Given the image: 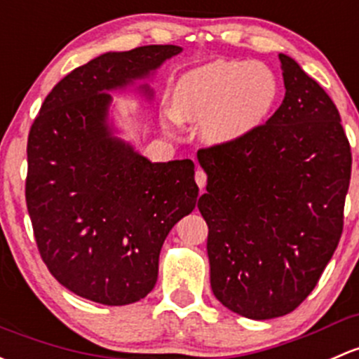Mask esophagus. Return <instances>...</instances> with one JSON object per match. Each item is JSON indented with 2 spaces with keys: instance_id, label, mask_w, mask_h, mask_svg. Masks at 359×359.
Masks as SVG:
<instances>
[{
  "instance_id": "esophagus-1",
  "label": "esophagus",
  "mask_w": 359,
  "mask_h": 359,
  "mask_svg": "<svg viewBox=\"0 0 359 359\" xmlns=\"http://www.w3.org/2000/svg\"><path fill=\"white\" fill-rule=\"evenodd\" d=\"M194 180H196V184H198V187L199 189H205V186H206V173L203 172L201 168H198L196 170V175H194Z\"/></svg>"
}]
</instances>
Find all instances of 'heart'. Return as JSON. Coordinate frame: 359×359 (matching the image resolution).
I'll list each match as a JSON object with an SVG mask.
<instances>
[{"mask_svg":"<svg viewBox=\"0 0 359 359\" xmlns=\"http://www.w3.org/2000/svg\"><path fill=\"white\" fill-rule=\"evenodd\" d=\"M277 94V79L263 63L215 60L177 79L173 108L163 110V123L179 130L184 122H203L208 141H239L262 126Z\"/></svg>","mask_w":359,"mask_h":359,"instance_id":"b5f03b06","label":"heart"}]
</instances>
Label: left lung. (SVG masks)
Listing matches in <instances>:
<instances>
[{"label":"left lung","instance_id":"1","mask_svg":"<svg viewBox=\"0 0 359 359\" xmlns=\"http://www.w3.org/2000/svg\"><path fill=\"white\" fill-rule=\"evenodd\" d=\"M278 60V110L239 141L198 151L211 290L252 320L287 315L318 284L341 239L351 179L334 101L290 56Z\"/></svg>","mask_w":359,"mask_h":359}]
</instances>
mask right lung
I'll return each mask as SVG.
<instances>
[{
  "mask_svg": "<svg viewBox=\"0 0 359 359\" xmlns=\"http://www.w3.org/2000/svg\"><path fill=\"white\" fill-rule=\"evenodd\" d=\"M180 51L151 44L100 55L53 88L30 127L25 201L37 249L63 287L94 303L148 296L168 232L198 201L191 160L151 163L108 123L110 90Z\"/></svg>",
  "mask_w": 359,
  "mask_h": 359,
  "instance_id": "add662e5",
  "label": "right lung"
}]
</instances>
